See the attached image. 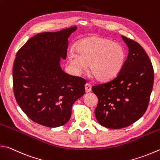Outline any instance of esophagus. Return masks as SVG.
<instances>
[{"mask_svg":"<svg viewBox=\"0 0 160 160\" xmlns=\"http://www.w3.org/2000/svg\"><path fill=\"white\" fill-rule=\"evenodd\" d=\"M85 88H86V91L87 92H90V90H91V85H90V84L88 83H86L85 85Z\"/></svg>","mask_w":160,"mask_h":160,"instance_id":"esophagus-1","label":"esophagus"}]
</instances>
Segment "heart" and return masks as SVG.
Returning <instances> with one entry per match:
<instances>
[{
  "label": "heart",
  "instance_id": "heart-1",
  "mask_svg": "<svg viewBox=\"0 0 160 160\" xmlns=\"http://www.w3.org/2000/svg\"><path fill=\"white\" fill-rule=\"evenodd\" d=\"M71 65L81 72L88 64L90 74L99 81H107L116 77L124 64L125 52L121 45L109 39L92 37L78 42L76 52L68 54Z\"/></svg>",
  "mask_w": 160,
  "mask_h": 160
}]
</instances>
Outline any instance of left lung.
<instances>
[{
  "label": "left lung",
  "mask_w": 160,
  "mask_h": 160,
  "mask_svg": "<svg viewBox=\"0 0 160 160\" xmlns=\"http://www.w3.org/2000/svg\"><path fill=\"white\" fill-rule=\"evenodd\" d=\"M122 38L129 53L121 70L114 79L92 87L98 98L96 119L111 129L128 127L142 117L154 82L153 67L145 50L137 42Z\"/></svg>",
  "instance_id": "obj_1"
}]
</instances>
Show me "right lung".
I'll list each match as a JSON object with an SVG mask.
<instances>
[{"label": "right lung", "mask_w": 160, "mask_h": 160, "mask_svg": "<svg viewBox=\"0 0 160 160\" xmlns=\"http://www.w3.org/2000/svg\"><path fill=\"white\" fill-rule=\"evenodd\" d=\"M77 26L33 36L14 59L13 90L17 104L30 119L49 128L70 120L74 102L84 95L86 80L66 74L60 66L67 57L68 38Z\"/></svg>", "instance_id": "1"}]
</instances>
